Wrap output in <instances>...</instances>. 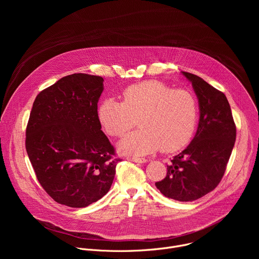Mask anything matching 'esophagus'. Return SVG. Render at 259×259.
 I'll return each mask as SVG.
<instances>
[{"mask_svg": "<svg viewBox=\"0 0 259 259\" xmlns=\"http://www.w3.org/2000/svg\"><path fill=\"white\" fill-rule=\"evenodd\" d=\"M127 160L128 161H132V162H135V163H145L146 160L144 158H135V157H127Z\"/></svg>", "mask_w": 259, "mask_h": 259, "instance_id": "1", "label": "esophagus"}]
</instances>
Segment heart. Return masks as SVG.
Returning <instances> with one entry per match:
<instances>
[{"label":"heart","instance_id":"b5f03b06","mask_svg":"<svg viewBox=\"0 0 259 259\" xmlns=\"http://www.w3.org/2000/svg\"><path fill=\"white\" fill-rule=\"evenodd\" d=\"M123 101L104 99L98 106V119L110 136L122 137L135 125L140 129L119 144L121 153L143 156L158 151L181 150L192 140L199 116L195 95L184 89L173 90L159 81H146L125 89Z\"/></svg>","mask_w":259,"mask_h":259}]
</instances>
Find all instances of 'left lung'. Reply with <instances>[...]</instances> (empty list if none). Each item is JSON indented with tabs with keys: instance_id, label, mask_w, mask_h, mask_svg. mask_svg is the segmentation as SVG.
Segmentation results:
<instances>
[{
	"instance_id": "obj_1",
	"label": "left lung",
	"mask_w": 259,
	"mask_h": 259,
	"mask_svg": "<svg viewBox=\"0 0 259 259\" xmlns=\"http://www.w3.org/2000/svg\"><path fill=\"white\" fill-rule=\"evenodd\" d=\"M198 97L200 119L195 137L156 182L167 198L192 202L213 191L223 178L236 141V125L226 95L202 78L182 71Z\"/></svg>"
}]
</instances>
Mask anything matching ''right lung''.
Instances as JSON below:
<instances>
[{
    "instance_id": "add662e5",
    "label": "right lung",
    "mask_w": 259,
    "mask_h": 259,
    "mask_svg": "<svg viewBox=\"0 0 259 259\" xmlns=\"http://www.w3.org/2000/svg\"><path fill=\"white\" fill-rule=\"evenodd\" d=\"M102 91L101 77L73 73L33 101L26 153L42 188L59 204L84 208L112 187L121 159L101 131L97 103Z\"/></svg>"
}]
</instances>
